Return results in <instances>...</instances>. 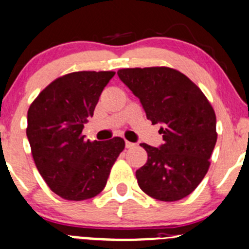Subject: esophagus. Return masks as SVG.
Wrapping results in <instances>:
<instances>
[{"label":"esophagus","mask_w":249,"mask_h":249,"mask_svg":"<svg viewBox=\"0 0 249 249\" xmlns=\"http://www.w3.org/2000/svg\"><path fill=\"white\" fill-rule=\"evenodd\" d=\"M124 144H126V148H133L134 145V143H132V142H128V141H126V142H124Z\"/></svg>","instance_id":"34e87169"}]
</instances>
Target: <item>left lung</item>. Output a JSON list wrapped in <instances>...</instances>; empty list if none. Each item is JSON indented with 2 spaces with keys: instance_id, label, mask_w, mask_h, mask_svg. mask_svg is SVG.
I'll return each instance as SVG.
<instances>
[{
  "instance_id": "1",
  "label": "left lung",
  "mask_w": 249,
  "mask_h": 249,
  "mask_svg": "<svg viewBox=\"0 0 249 249\" xmlns=\"http://www.w3.org/2000/svg\"><path fill=\"white\" fill-rule=\"evenodd\" d=\"M117 74L141 100L152 124H163L160 147L141 144L148 159L136 172L138 185L160 201L184 199L210 168L217 141L213 106L199 86L172 68H127Z\"/></svg>"
}]
</instances>
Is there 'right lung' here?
I'll return each mask as SVG.
<instances>
[{
	"mask_svg": "<svg viewBox=\"0 0 249 249\" xmlns=\"http://www.w3.org/2000/svg\"><path fill=\"white\" fill-rule=\"evenodd\" d=\"M115 71H75L49 84L28 109L27 137L36 169L50 190L70 201L95 197L124 149L120 137L84 140V123L93 116Z\"/></svg>",
	"mask_w": 249,
	"mask_h": 249,
	"instance_id": "1",
	"label": "right lung"
}]
</instances>
